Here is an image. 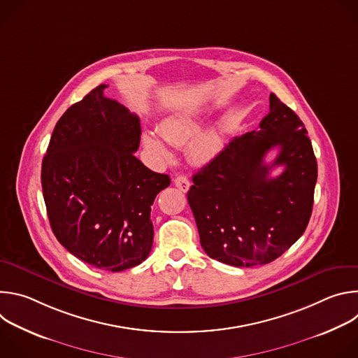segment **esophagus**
<instances>
[{"label": "esophagus", "instance_id": "34e87169", "mask_svg": "<svg viewBox=\"0 0 358 358\" xmlns=\"http://www.w3.org/2000/svg\"><path fill=\"white\" fill-rule=\"evenodd\" d=\"M174 184L181 189V191H184V192H187L188 189H189V180L185 177V176H177L176 178H174Z\"/></svg>", "mask_w": 358, "mask_h": 358}]
</instances>
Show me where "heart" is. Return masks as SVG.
<instances>
[{"label":"heart","mask_w":358,"mask_h":358,"mask_svg":"<svg viewBox=\"0 0 358 358\" xmlns=\"http://www.w3.org/2000/svg\"><path fill=\"white\" fill-rule=\"evenodd\" d=\"M199 130L201 120L191 113L171 115L159 124V133L170 144L182 145L191 139L188 144L189 159L198 164H207L213 162L224 148V133L220 127H211L198 134ZM161 138L151 131H144L143 144L155 155L167 156L169 148L162 140L164 138Z\"/></svg>","instance_id":"b5f03b06"}]
</instances>
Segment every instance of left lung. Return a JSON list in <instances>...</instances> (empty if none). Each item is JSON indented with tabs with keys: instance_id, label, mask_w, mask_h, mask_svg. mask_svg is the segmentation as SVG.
Here are the masks:
<instances>
[{
	"instance_id": "left-lung-1",
	"label": "left lung",
	"mask_w": 358,
	"mask_h": 358,
	"mask_svg": "<svg viewBox=\"0 0 358 358\" xmlns=\"http://www.w3.org/2000/svg\"><path fill=\"white\" fill-rule=\"evenodd\" d=\"M258 131L232 138L194 177L187 198L210 258L236 268L279 258L309 224L317 163L299 116L271 93ZM280 147L271 164L267 151ZM285 170L275 179L272 168Z\"/></svg>"
}]
</instances>
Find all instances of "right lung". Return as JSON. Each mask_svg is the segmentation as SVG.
<instances>
[{
  "label": "right lung",
  "instance_id": "obj_1",
  "mask_svg": "<svg viewBox=\"0 0 358 358\" xmlns=\"http://www.w3.org/2000/svg\"><path fill=\"white\" fill-rule=\"evenodd\" d=\"M99 85L58 120L42 162L41 182L50 228L80 261L122 272L151 250V206L170 185L133 152L140 119Z\"/></svg>",
  "mask_w": 358,
  "mask_h": 358
}]
</instances>
